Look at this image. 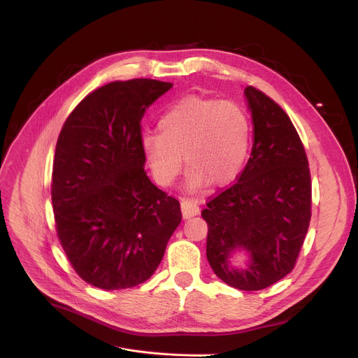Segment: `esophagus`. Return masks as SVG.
I'll return each mask as SVG.
<instances>
[{"instance_id":"esophagus-1","label":"esophagus","mask_w":358,"mask_h":358,"mask_svg":"<svg viewBox=\"0 0 358 358\" xmlns=\"http://www.w3.org/2000/svg\"><path fill=\"white\" fill-rule=\"evenodd\" d=\"M181 211L184 218H191L199 213V206L198 201L195 198L189 196H182L181 198Z\"/></svg>"}]
</instances>
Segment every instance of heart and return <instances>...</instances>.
Masks as SVG:
<instances>
[{"mask_svg":"<svg viewBox=\"0 0 358 358\" xmlns=\"http://www.w3.org/2000/svg\"><path fill=\"white\" fill-rule=\"evenodd\" d=\"M160 133H145L141 148L152 178L170 185L182 170L188 185H227L242 173L250 144L245 110L232 100L189 94L170 106L159 120Z\"/></svg>","mask_w":358,"mask_h":358,"instance_id":"obj_1","label":"heart"}]
</instances>
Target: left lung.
Returning a JSON list of instances; mask_svg holds the SVG:
<instances>
[{
  "mask_svg": "<svg viewBox=\"0 0 358 358\" xmlns=\"http://www.w3.org/2000/svg\"><path fill=\"white\" fill-rule=\"evenodd\" d=\"M253 120L250 157L236 182L208 198L207 259L214 273L239 290H261L296 265L312 218V180L304 145L273 99L245 87ZM236 247L251 252L246 270L229 266Z\"/></svg>",
  "mask_w": 358,
  "mask_h": 358,
  "instance_id": "1",
  "label": "left lung"
}]
</instances>
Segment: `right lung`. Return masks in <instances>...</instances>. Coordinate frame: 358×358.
Listing matches in <instances>:
<instances>
[{
  "mask_svg": "<svg viewBox=\"0 0 358 358\" xmlns=\"http://www.w3.org/2000/svg\"><path fill=\"white\" fill-rule=\"evenodd\" d=\"M171 87L147 78L110 82L83 97L59 133L50 185L57 235L94 287L145 282L181 222L180 202L148 180L141 148L143 115Z\"/></svg>",
  "mask_w": 358,
  "mask_h": 358,
  "instance_id": "obj_1",
  "label": "right lung"
}]
</instances>
